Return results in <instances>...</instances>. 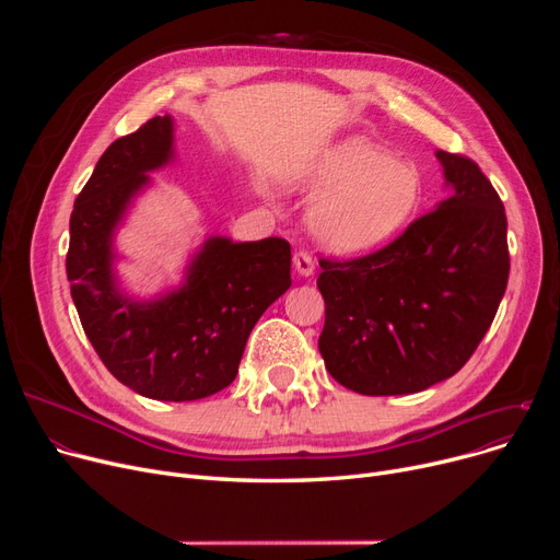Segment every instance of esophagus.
I'll return each instance as SVG.
<instances>
[{"label":"esophagus","instance_id":"esophagus-1","mask_svg":"<svg viewBox=\"0 0 560 560\" xmlns=\"http://www.w3.org/2000/svg\"><path fill=\"white\" fill-rule=\"evenodd\" d=\"M292 265H295V272L300 277H313L315 272V260L306 249H300L295 256H292Z\"/></svg>","mask_w":560,"mask_h":560}]
</instances>
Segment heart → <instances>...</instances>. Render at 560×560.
I'll list each match as a JSON object with an SVG mask.
<instances>
[{
	"mask_svg": "<svg viewBox=\"0 0 560 560\" xmlns=\"http://www.w3.org/2000/svg\"><path fill=\"white\" fill-rule=\"evenodd\" d=\"M292 182L322 195L308 224L315 241L340 256L370 254L388 245L416 218L424 197L418 167L393 159L365 136L325 147Z\"/></svg>",
	"mask_w": 560,
	"mask_h": 560,
	"instance_id": "heart-1",
	"label": "heart"
}]
</instances>
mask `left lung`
I'll list each match as a JSON object with an SVG mask.
<instances>
[{
  "label": "left lung",
  "mask_w": 560,
  "mask_h": 560,
  "mask_svg": "<svg viewBox=\"0 0 560 560\" xmlns=\"http://www.w3.org/2000/svg\"><path fill=\"white\" fill-rule=\"evenodd\" d=\"M450 195L397 241L319 260V354L361 395H410L454 376L490 329L509 283L504 203L475 161L435 152Z\"/></svg>",
  "instance_id": "1"
}]
</instances>
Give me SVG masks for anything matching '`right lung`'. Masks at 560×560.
<instances>
[{
	"mask_svg": "<svg viewBox=\"0 0 560 560\" xmlns=\"http://www.w3.org/2000/svg\"><path fill=\"white\" fill-rule=\"evenodd\" d=\"M174 161V120L156 115L117 138L74 201L66 270L88 340L108 372L159 401H195L238 374L258 317L290 288L283 238L233 243L209 235L179 285L142 300L117 275L115 235L152 174Z\"/></svg>",
	"mask_w": 560,
	"mask_h": 560,
	"instance_id": "add662e5",
	"label": "right lung"
}]
</instances>
